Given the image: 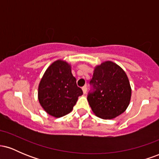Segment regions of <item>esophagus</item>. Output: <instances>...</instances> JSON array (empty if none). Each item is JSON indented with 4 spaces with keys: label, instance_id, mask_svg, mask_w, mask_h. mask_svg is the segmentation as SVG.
Here are the masks:
<instances>
[{
    "label": "esophagus",
    "instance_id": "1",
    "mask_svg": "<svg viewBox=\"0 0 159 159\" xmlns=\"http://www.w3.org/2000/svg\"><path fill=\"white\" fill-rule=\"evenodd\" d=\"M82 90H83L84 94H85L86 93H87V87H86V86H84V87H82Z\"/></svg>",
    "mask_w": 159,
    "mask_h": 159
}]
</instances>
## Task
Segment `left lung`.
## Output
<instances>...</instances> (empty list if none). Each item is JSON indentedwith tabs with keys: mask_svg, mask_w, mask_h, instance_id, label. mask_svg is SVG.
<instances>
[{
	"mask_svg": "<svg viewBox=\"0 0 159 159\" xmlns=\"http://www.w3.org/2000/svg\"><path fill=\"white\" fill-rule=\"evenodd\" d=\"M90 83L93 92L87 101L93 114L104 120L122 114L130 103L132 88L125 71L112 61H105L94 68Z\"/></svg>",
	"mask_w": 159,
	"mask_h": 159,
	"instance_id": "obj_1",
	"label": "left lung"
}]
</instances>
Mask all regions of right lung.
<instances>
[{"mask_svg":"<svg viewBox=\"0 0 159 159\" xmlns=\"http://www.w3.org/2000/svg\"><path fill=\"white\" fill-rule=\"evenodd\" d=\"M82 94L72 74L71 65L63 60L49 66L38 87L40 105L47 114L57 118L70 113Z\"/></svg>","mask_w":159,"mask_h":159,"instance_id":"add662e5","label":"right lung"}]
</instances>
